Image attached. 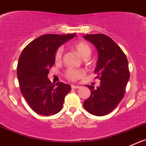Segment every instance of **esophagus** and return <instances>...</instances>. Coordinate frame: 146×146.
I'll return each mask as SVG.
<instances>
[{
    "label": "esophagus",
    "mask_w": 146,
    "mask_h": 146,
    "mask_svg": "<svg viewBox=\"0 0 146 146\" xmlns=\"http://www.w3.org/2000/svg\"><path fill=\"white\" fill-rule=\"evenodd\" d=\"M80 86H74V85H72L71 86V88L72 89H78V88H80Z\"/></svg>",
    "instance_id": "34e87169"
}]
</instances>
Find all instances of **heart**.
I'll return each instance as SVG.
<instances>
[{
    "mask_svg": "<svg viewBox=\"0 0 146 146\" xmlns=\"http://www.w3.org/2000/svg\"><path fill=\"white\" fill-rule=\"evenodd\" d=\"M74 49L83 58H87L91 53L90 46L87 42L80 41L74 45ZM63 57V48H58L55 53L54 59L56 63H58L62 60ZM85 75V71L83 70H77V69H68L65 73L66 78L71 81H76L81 78Z\"/></svg>",
    "mask_w": 146,
    "mask_h": 146,
    "instance_id": "b5f03b06",
    "label": "heart"
}]
</instances>
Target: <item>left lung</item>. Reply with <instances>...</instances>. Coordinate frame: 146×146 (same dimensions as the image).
I'll return each instance as SVG.
<instances>
[{"instance_id":"1","label":"left lung","mask_w":146,"mask_h":146,"mask_svg":"<svg viewBox=\"0 0 146 146\" xmlns=\"http://www.w3.org/2000/svg\"><path fill=\"white\" fill-rule=\"evenodd\" d=\"M83 38L97 48L98 59L94 73L100 80L96 89L88 86L90 96L83 102V107L92 115L103 116L114 110L123 98L130 78L128 60L122 49L108 35L86 34Z\"/></svg>"}]
</instances>
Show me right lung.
Listing matches in <instances>:
<instances>
[{"instance_id":"right-lung-1","label":"right lung","mask_w":146,"mask_h":146,"mask_svg":"<svg viewBox=\"0 0 146 146\" xmlns=\"http://www.w3.org/2000/svg\"><path fill=\"white\" fill-rule=\"evenodd\" d=\"M76 34H46L28 44L17 66V76L22 95L36 113L52 115L60 112L65 96L71 87L66 83L53 84L48 78L55 63L56 50Z\"/></svg>"}]
</instances>
